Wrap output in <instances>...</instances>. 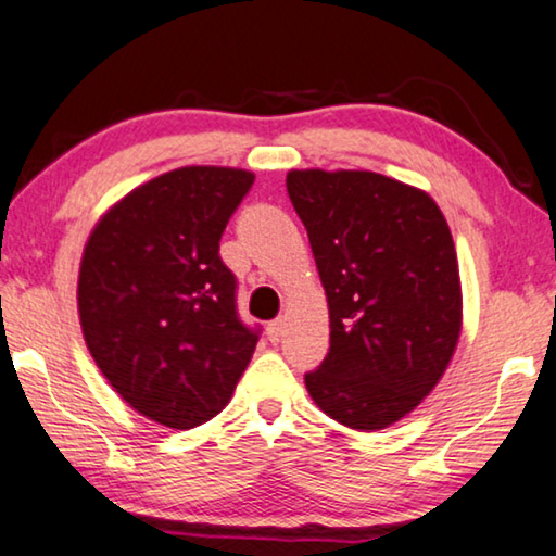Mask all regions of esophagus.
Segmentation results:
<instances>
[{"label": "esophagus", "instance_id": "obj_1", "mask_svg": "<svg viewBox=\"0 0 556 556\" xmlns=\"http://www.w3.org/2000/svg\"><path fill=\"white\" fill-rule=\"evenodd\" d=\"M267 337H269V342H271V344H277V342H279V337H281V319L269 321V327H267Z\"/></svg>", "mask_w": 556, "mask_h": 556}]
</instances>
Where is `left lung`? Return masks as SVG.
Returning a JSON list of instances; mask_svg holds the SVG:
<instances>
[{
    "label": "left lung",
    "instance_id": "8db88e82",
    "mask_svg": "<svg viewBox=\"0 0 556 556\" xmlns=\"http://www.w3.org/2000/svg\"><path fill=\"white\" fill-rule=\"evenodd\" d=\"M287 192L329 304V352L306 392L339 425L377 432L432 392L457 350L450 225L427 192L377 172L294 169Z\"/></svg>",
    "mask_w": 556,
    "mask_h": 556
}]
</instances>
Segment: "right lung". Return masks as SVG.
I'll use <instances>...</instances> for the list:
<instances>
[{
  "label": "right lung",
  "mask_w": 556,
  "mask_h": 556,
  "mask_svg": "<svg viewBox=\"0 0 556 556\" xmlns=\"http://www.w3.org/2000/svg\"><path fill=\"white\" fill-rule=\"evenodd\" d=\"M254 174L181 167L99 219L81 254L79 321L106 382L131 409L192 429L227 407L260 329L237 314L219 239Z\"/></svg>",
  "instance_id": "right-lung-1"
}]
</instances>
